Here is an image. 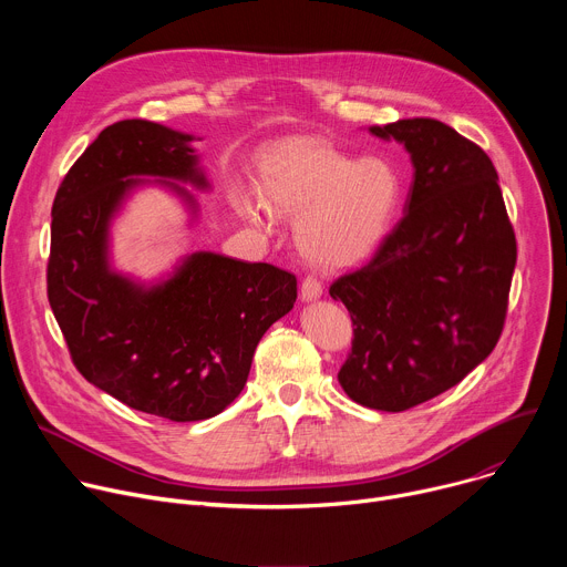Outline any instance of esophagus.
Instances as JSON below:
<instances>
[{
	"mask_svg": "<svg viewBox=\"0 0 567 567\" xmlns=\"http://www.w3.org/2000/svg\"><path fill=\"white\" fill-rule=\"evenodd\" d=\"M322 293V285L316 276H305L300 285V298L302 300H316Z\"/></svg>",
	"mask_w": 567,
	"mask_h": 567,
	"instance_id": "1",
	"label": "esophagus"
}]
</instances>
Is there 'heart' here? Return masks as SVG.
<instances>
[{"instance_id":"obj_1","label":"heart","mask_w":567,"mask_h":567,"mask_svg":"<svg viewBox=\"0 0 567 567\" xmlns=\"http://www.w3.org/2000/svg\"><path fill=\"white\" fill-rule=\"evenodd\" d=\"M401 197V179L385 158L352 156L318 143L285 147L267 171L262 199L274 215L299 217L298 245L320 267H352L388 233ZM258 219V208L239 197Z\"/></svg>"}]
</instances>
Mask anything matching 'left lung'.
Segmentation results:
<instances>
[{"mask_svg":"<svg viewBox=\"0 0 567 567\" xmlns=\"http://www.w3.org/2000/svg\"><path fill=\"white\" fill-rule=\"evenodd\" d=\"M370 132L406 145L415 182L370 262L330 285L354 328L339 383L365 409L401 413L457 385L494 352L516 235L480 145L435 118Z\"/></svg>","mask_w":567,"mask_h":567,"instance_id":"left-lung-1","label":"left lung"}]
</instances>
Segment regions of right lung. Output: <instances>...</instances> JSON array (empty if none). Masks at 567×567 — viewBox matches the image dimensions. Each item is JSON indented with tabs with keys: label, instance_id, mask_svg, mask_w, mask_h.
<instances>
[{
	"label": "right lung",
	"instance_id": "1",
	"mask_svg": "<svg viewBox=\"0 0 567 567\" xmlns=\"http://www.w3.org/2000/svg\"><path fill=\"white\" fill-rule=\"evenodd\" d=\"M190 138L141 118L105 127L55 193L47 265L49 305L75 370L171 422L221 413L245 388L262 334L298 296L293 274L215 254L190 256L152 289L110 271L107 224L134 177L206 186Z\"/></svg>",
	"mask_w": 567,
	"mask_h": 567
}]
</instances>
